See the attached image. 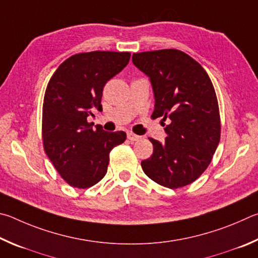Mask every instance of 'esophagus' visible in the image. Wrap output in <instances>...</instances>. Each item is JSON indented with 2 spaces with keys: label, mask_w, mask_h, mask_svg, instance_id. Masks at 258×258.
I'll use <instances>...</instances> for the list:
<instances>
[{
  "label": "esophagus",
  "mask_w": 258,
  "mask_h": 258,
  "mask_svg": "<svg viewBox=\"0 0 258 258\" xmlns=\"http://www.w3.org/2000/svg\"><path fill=\"white\" fill-rule=\"evenodd\" d=\"M126 138L129 139V141H132V142H136V141H139V136H137V135H135V134H133V133H128L126 134Z\"/></svg>",
  "instance_id": "34e87169"
}]
</instances>
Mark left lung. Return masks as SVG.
Wrapping results in <instances>:
<instances>
[{"label":"left lung","instance_id":"obj_1","mask_svg":"<svg viewBox=\"0 0 258 258\" xmlns=\"http://www.w3.org/2000/svg\"><path fill=\"white\" fill-rule=\"evenodd\" d=\"M133 62L150 77L155 105L152 117L166 120L164 143L150 138L154 151L142 161L148 178L175 189L195 181L210 165L220 143L219 103L200 63L179 49L134 53Z\"/></svg>","mask_w":258,"mask_h":258}]
</instances>
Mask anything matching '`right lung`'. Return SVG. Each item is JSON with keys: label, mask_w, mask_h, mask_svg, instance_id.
Returning <instances> with one entry per match:
<instances>
[{"label": "right lung", "mask_w": 258, "mask_h": 258, "mask_svg": "<svg viewBox=\"0 0 258 258\" xmlns=\"http://www.w3.org/2000/svg\"><path fill=\"white\" fill-rule=\"evenodd\" d=\"M129 52L79 53L61 63L49 79L43 103V145L67 183L89 188L107 172L110 152L125 141L124 132L93 130L87 121L102 111L105 84L128 64Z\"/></svg>", "instance_id": "obj_1"}]
</instances>
